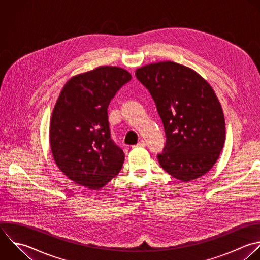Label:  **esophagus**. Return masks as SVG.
Here are the masks:
<instances>
[{
	"label": "esophagus",
	"instance_id": "esophagus-1",
	"mask_svg": "<svg viewBox=\"0 0 260 260\" xmlns=\"http://www.w3.org/2000/svg\"><path fill=\"white\" fill-rule=\"evenodd\" d=\"M145 146V141L144 140H140L134 147H144Z\"/></svg>",
	"mask_w": 260,
	"mask_h": 260
}]
</instances>
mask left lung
Returning <instances> with one entry per match:
<instances>
[{
  "mask_svg": "<svg viewBox=\"0 0 260 260\" xmlns=\"http://www.w3.org/2000/svg\"><path fill=\"white\" fill-rule=\"evenodd\" d=\"M164 124L166 145L157 154L172 177L188 182L207 173L225 139L221 106L207 81L194 70L166 61L136 70Z\"/></svg>",
  "mask_w": 260,
  "mask_h": 260,
  "instance_id": "1",
  "label": "left lung"
}]
</instances>
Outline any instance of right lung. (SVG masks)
I'll return each instance as SVG.
<instances>
[{
    "instance_id": "1",
    "label": "right lung",
    "mask_w": 260,
    "mask_h": 260,
    "mask_svg": "<svg viewBox=\"0 0 260 260\" xmlns=\"http://www.w3.org/2000/svg\"><path fill=\"white\" fill-rule=\"evenodd\" d=\"M130 80L125 69L102 66L63 87L52 114L50 143L56 165L76 184L98 190L120 173L125 154L112 140L108 107Z\"/></svg>"
}]
</instances>
